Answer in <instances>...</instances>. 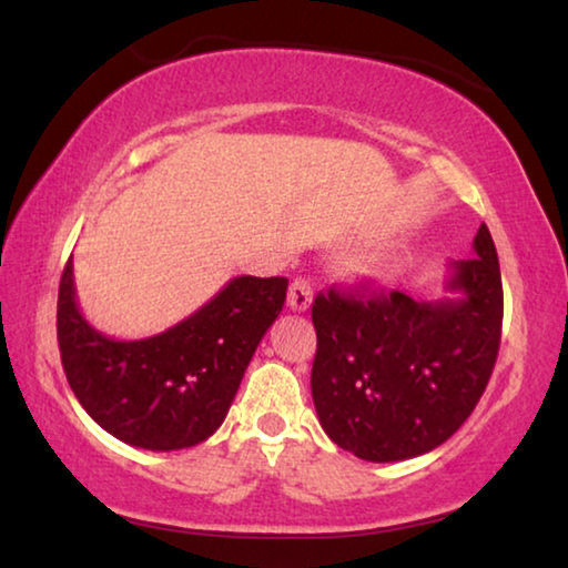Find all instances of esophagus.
<instances>
[{
  "mask_svg": "<svg viewBox=\"0 0 568 568\" xmlns=\"http://www.w3.org/2000/svg\"><path fill=\"white\" fill-rule=\"evenodd\" d=\"M313 303V285L307 277H295L291 283V291H287V305H291V311L295 313H303L311 307Z\"/></svg>",
  "mask_w": 568,
  "mask_h": 568,
  "instance_id": "obj_1",
  "label": "esophagus"
}]
</instances>
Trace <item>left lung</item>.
<instances>
[{"instance_id": "left-lung-1", "label": "left lung", "mask_w": 568, "mask_h": 568, "mask_svg": "<svg viewBox=\"0 0 568 568\" xmlns=\"http://www.w3.org/2000/svg\"><path fill=\"white\" fill-rule=\"evenodd\" d=\"M476 257L448 263L440 301L321 293L311 390L333 444L373 464L428 454L474 413L491 378L504 321L496 245L486 225Z\"/></svg>"}]
</instances>
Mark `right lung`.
Listing matches in <instances>:
<instances>
[{"mask_svg":"<svg viewBox=\"0 0 568 568\" xmlns=\"http://www.w3.org/2000/svg\"><path fill=\"white\" fill-rule=\"evenodd\" d=\"M285 291L287 277L240 275L165 333L118 341L82 315L70 257L57 297L67 381L92 420L122 444L148 450L203 444L223 426Z\"/></svg>","mask_w":568,"mask_h":568,"instance_id":"1","label":"right lung"}]
</instances>
